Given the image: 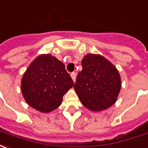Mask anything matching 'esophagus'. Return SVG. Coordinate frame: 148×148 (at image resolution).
<instances>
[{
	"label": "esophagus",
	"instance_id": "obj_1",
	"mask_svg": "<svg viewBox=\"0 0 148 148\" xmlns=\"http://www.w3.org/2000/svg\"><path fill=\"white\" fill-rule=\"evenodd\" d=\"M70 76H71L72 79L74 80V82H75V79H76V73H75V72H72V73L70 74Z\"/></svg>",
	"mask_w": 148,
	"mask_h": 148
}]
</instances>
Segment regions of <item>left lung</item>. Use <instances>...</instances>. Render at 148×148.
<instances>
[{
    "label": "left lung",
    "instance_id": "obj_1",
    "mask_svg": "<svg viewBox=\"0 0 148 148\" xmlns=\"http://www.w3.org/2000/svg\"><path fill=\"white\" fill-rule=\"evenodd\" d=\"M74 88L84 106L94 111L109 108L115 102L121 87L115 66L100 55L88 54L82 60Z\"/></svg>",
    "mask_w": 148,
    "mask_h": 148
}]
</instances>
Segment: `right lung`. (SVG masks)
I'll return each mask as SVG.
<instances>
[{
	"instance_id": "1",
	"label": "right lung",
	"mask_w": 148,
	"mask_h": 148,
	"mask_svg": "<svg viewBox=\"0 0 148 148\" xmlns=\"http://www.w3.org/2000/svg\"><path fill=\"white\" fill-rule=\"evenodd\" d=\"M73 85L64 64L47 54L39 56L28 66L22 79L21 91L30 106L50 112L61 104L64 94Z\"/></svg>"
}]
</instances>
